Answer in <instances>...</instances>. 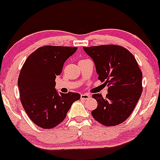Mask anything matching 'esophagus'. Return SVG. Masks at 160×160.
Segmentation results:
<instances>
[{"mask_svg":"<svg viewBox=\"0 0 160 160\" xmlns=\"http://www.w3.org/2000/svg\"><path fill=\"white\" fill-rule=\"evenodd\" d=\"M90 98H91V95H89V94H82L81 95L82 99H88Z\"/></svg>","mask_w":160,"mask_h":160,"instance_id":"1","label":"esophagus"}]
</instances>
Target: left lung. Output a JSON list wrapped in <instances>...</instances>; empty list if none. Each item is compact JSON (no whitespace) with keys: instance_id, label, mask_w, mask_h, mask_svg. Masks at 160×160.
Wrapping results in <instances>:
<instances>
[{"instance_id":"left-lung-1","label":"left lung","mask_w":160,"mask_h":160,"mask_svg":"<svg viewBox=\"0 0 160 160\" xmlns=\"http://www.w3.org/2000/svg\"><path fill=\"white\" fill-rule=\"evenodd\" d=\"M93 59L98 80L108 87L105 98L94 94L98 106L93 118L105 126L121 124L129 118L142 92V74L132 54L116 44L83 47Z\"/></svg>"}]
</instances>
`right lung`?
Masks as SVG:
<instances>
[{
    "instance_id": "right-lung-1",
    "label": "right lung",
    "mask_w": 160,
    "mask_h": 160,
    "mask_svg": "<svg viewBox=\"0 0 160 160\" xmlns=\"http://www.w3.org/2000/svg\"><path fill=\"white\" fill-rule=\"evenodd\" d=\"M75 47L46 45L38 48L26 59L18 81L23 108L31 121L43 129H52L66 117L78 93L58 94L55 78L65 61L76 52Z\"/></svg>"
}]
</instances>
